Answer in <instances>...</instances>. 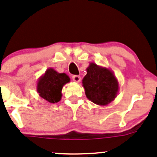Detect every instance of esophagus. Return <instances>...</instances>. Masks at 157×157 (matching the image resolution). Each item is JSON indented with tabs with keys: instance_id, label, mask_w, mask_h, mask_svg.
<instances>
[{
	"instance_id": "obj_1",
	"label": "esophagus",
	"mask_w": 157,
	"mask_h": 157,
	"mask_svg": "<svg viewBox=\"0 0 157 157\" xmlns=\"http://www.w3.org/2000/svg\"><path fill=\"white\" fill-rule=\"evenodd\" d=\"M72 79H73V81H75V82H79L80 80V76L78 75H74L72 77Z\"/></svg>"
}]
</instances>
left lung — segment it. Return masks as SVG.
<instances>
[{
    "mask_svg": "<svg viewBox=\"0 0 157 157\" xmlns=\"http://www.w3.org/2000/svg\"><path fill=\"white\" fill-rule=\"evenodd\" d=\"M87 98L97 105H105L113 101L118 91V82L111 71L91 63L83 79Z\"/></svg>",
    "mask_w": 157,
    "mask_h": 157,
    "instance_id": "1",
    "label": "left lung"
}]
</instances>
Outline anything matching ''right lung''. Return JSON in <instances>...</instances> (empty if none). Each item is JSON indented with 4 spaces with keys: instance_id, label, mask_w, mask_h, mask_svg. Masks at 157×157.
<instances>
[{
    "instance_id": "obj_1",
    "label": "right lung",
    "mask_w": 157,
    "mask_h": 157,
    "mask_svg": "<svg viewBox=\"0 0 157 157\" xmlns=\"http://www.w3.org/2000/svg\"><path fill=\"white\" fill-rule=\"evenodd\" d=\"M70 82L66 73H59L53 69H48L44 75L39 80L37 91L41 98L51 103L60 101L63 85Z\"/></svg>"
}]
</instances>
